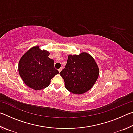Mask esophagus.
<instances>
[{
    "mask_svg": "<svg viewBox=\"0 0 133 133\" xmlns=\"http://www.w3.org/2000/svg\"><path fill=\"white\" fill-rule=\"evenodd\" d=\"M62 68H60V69H58V72H59V73H60V72L62 71Z\"/></svg>",
    "mask_w": 133,
    "mask_h": 133,
    "instance_id": "34e87169",
    "label": "esophagus"
}]
</instances>
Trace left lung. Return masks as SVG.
I'll use <instances>...</instances> for the list:
<instances>
[{"label":"left lung","instance_id":"obj_1","mask_svg":"<svg viewBox=\"0 0 133 133\" xmlns=\"http://www.w3.org/2000/svg\"><path fill=\"white\" fill-rule=\"evenodd\" d=\"M65 87L70 92L82 94L89 91L95 84L99 75L96 62L89 53L69 55L67 64L60 73Z\"/></svg>","mask_w":133,"mask_h":133}]
</instances>
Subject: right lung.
<instances>
[{
	"label": "right lung",
	"mask_w": 133,
	"mask_h": 133,
	"mask_svg": "<svg viewBox=\"0 0 133 133\" xmlns=\"http://www.w3.org/2000/svg\"><path fill=\"white\" fill-rule=\"evenodd\" d=\"M50 53L34 46L22 56L19 62V75L24 83L35 90L48 87L50 80L58 74L55 62L49 57Z\"/></svg>",
	"instance_id": "add662e5"
}]
</instances>
